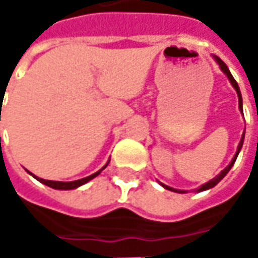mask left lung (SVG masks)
Segmentation results:
<instances>
[{
    "instance_id": "8db88e82",
    "label": "left lung",
    "mask_w": 258,
    "mask_h": 258,
    "mask_svg": "<svg viewBox=\"0 0 258 258\" xmlns=\"http://www.w3.org/2000/svg\"><path fill=\"white\" fill-rule=\"evenodd\" d=\"M213 58H214V60H216V63L218 64L220 70H221L222 73L225 74V77H227L228 81L231 83V85H232V88L235 90V92H236V95H238V109H239V112L242 113V95H240V91H239L238 83L235 81V79L232 77L231 72L228 70L227 64L224 63L221 59L218 58L217 55H213ZM243 138H244V133L242 134V137H240V140H239V144H238V146H236V152H235V155H233L232 160L229 162V164H228V166H225V168H222L221 171L217 174L216 177H213L211 179H207L205 184L199 185V186L195 189L196 192H200V190H205V189H210V188H213L214 185L218 184V181H220V179L224 178V175H225V174H227L228 171L231 170L232 164L235 163V160H236V156L239 155V151H240V148H242V145H243ZM157 182L162 185L163 188H166V189H168V190H173V192H178V194H185V192H186V189H185V188H175V186H171V185L166 184V182H162V181H159V179H157Z\"/></svg>"
}]
</instances>
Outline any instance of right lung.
Returning <instances> with one entry per match:
<instances>
[{
  "label": "right lung",
  "mask_w": 258,
  "mask_h": 258,
  "mask_svg": "<svg viewBox=\"0 0 258 258\" xmlns=\"http://www.w3.org/2000/svg\"><path fill=\"white\" fill-rule=\"evenodd\" d=\"M106 166H107V163H106ZM106 166H105V167H106ZM105 167H102L99 171H95V173L90 174V175H87V177H81V178H76V179H45V178H41V177H37L36 174H33L31 171H29V173H30L34 178L38 179L40 182L48 185V186H51V188H53V189H74V188H77V186H80V185L85 184V182H88L90 179L96 177V175L101 173L102 170H103Z\"/></svg>",
  "instance_id": "obj_1"
}]
</instances>
